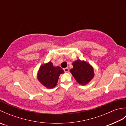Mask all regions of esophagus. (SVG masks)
Masks as SVG:
<instances>
[{
  "label": "esophagus",
  "instance_id": "obj_1",
  "mask_svg": "<svg viewBox=\"0 0 126 126\" xmlns=\"http://www.w3.org/2000/svg\"><path fill=\"white\" fill-rule=\"evenodd\" d=\"M64 71H65V73H68L69 71V68H65L64 69Z\"/></svg>",
  "mask_w": 126,
  "mask_h": 126
}]
</instances>
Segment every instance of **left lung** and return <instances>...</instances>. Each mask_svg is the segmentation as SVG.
<instances>
[{"label": "left lung", "instance_id": "left-lung-1", "mask_svg": "<svg viewBox=\"0 0 126 126\" xmlns=\"http://www.w3.org/2000/svg\"><path fill=\"white\" fill-rule=\"evenodd\" d=\"M73 65L70 72L79 84L86 85L94 77V68L87 62L77 60L73 63Z\"/></svg>", "mask_w": 126, "mask_h": 126}]
</instances>
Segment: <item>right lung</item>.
I'll return each instance as SVG.
<instances>
[{
  "label": "right lung",
  "instance_id": "right-lung-1",
  "mask_svg": "<svg viewBox=\"0 0 126 126\" xmlns=\"http://www.w3.org/2000/svg\"><path fill=\"white\" fill-rule=\"evenodd\" d=\"M64 71L59 66H53L51 62L43 64L40 66L37 73V79L44 87L51 89L57 85L60 75Z\"/></svg>",
  "mask_w": 126,
  "mask_h": 126
}]
</instances>
